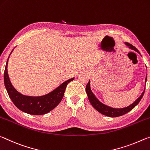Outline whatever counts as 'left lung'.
Returning <instances> with one entry per match:
<instances>
[{
  "mask_svg": "<svg viewBox=\"0 0 150 150\" xmlns=\"http://www.w3.org/2000/svg\"><path fill=\"white\" fill-rule=\"evenodd\" d=\"M125 44H126V45L128 46V47L130 49H132V50L136 51L137 52L140 54L139 52V50H137V49L135 47V46L132 45L131 44H129L128 42H125ZM146 81H147V76H146V81H145V82H146ZM145 89H146V88H145ZM145 89L144 90V92H142V94L140 96L137 98V99L133 103V104L129 105V106L124 108H113L109 107L106 105L102 104V102H100L99 100L97 99V98L95 96L94 94L92 93L91 89H90V80L87 84L86 86V93H87L88 98V99H89V101L90 102V104H92V106L94 107L98 112L101 113V114H102L103 115H105V116H107L109 117H112L122 116V115L126 114V113L129 112V111H131V110L133 109L136 105L138 104V103L141 100L142 97H143L144 92H145Z\"/></svg>",
  "mask_w": 150,
  "mask_h": 150,
  "instance_id": "obj_1",
  "label": "left lung"
}]
</instances>
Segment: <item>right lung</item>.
I'll use <instances>...</instances> for the list:
<instances>
[{"label": "right lung", "instance_id": "add662e5", "mask_svg": "<svg viewBox=\"0 0 150 150\" xmlns=\"http://www.w3.org/2000/svg\"><path fill=\"white\" fill-rule=\"evenodd\" d=\"M13 50H12V52ZM8 58L7 60L4 72V85H5V88L9 97L14 103V104L21 111L27 113V114L32 115H43L47 114L51 110H52L56 106H57L62 100L66 86L68 85V83L74 80V78H72L71 79L66 80L53 91L45 96L37 97L24 96L17 91L13 86L11 81H10L8 71H7Z\"/></svg>", "mask_w": 150, "mask_h": 150}]
</instances>
